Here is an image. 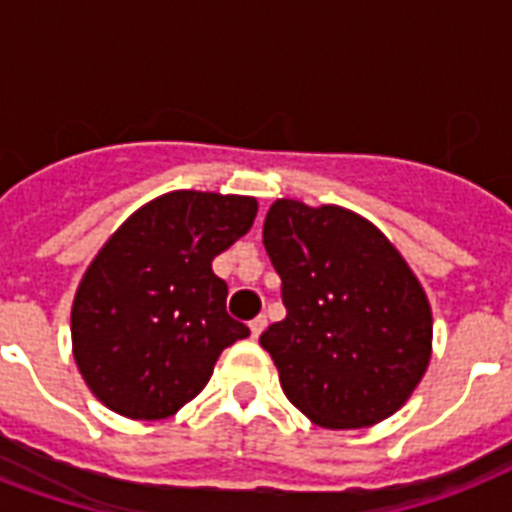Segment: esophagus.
Instances as JSON below:
<instances>
[{
  "mask_svg": "<svg viewBox=\"0 0 512 512\" xmlns=\"http://www.w3.org/2000/svg\"><path fill=\"white\" fill-rule=\"evenodd\" d=\"M265 324H268V319H265V316H257V319H252L249 321V332H252V337H260L263 335V329H265Z\"/></svg>",
  "mask_w": 512,
  "mask_h": 512,
  "instance_id": "obj_1",
  "label": "esophagus"
}]
</instances>
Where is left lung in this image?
<instances>
[{"instance_id": "obj_1", "label": "left lung", "mask_w": 512, "mask_h": 512, "mask_svg": "<svg viewBox=\"0 0 512 512\" xmlns=\"http://www.w3.org/2000/svg\"><path fill=\"white\" fill-rule=\"evenodd\" d=\"M265 252L287 319L260 335L281 388L321 428H369L398 412L430 361L433 316L398 249L350 209L273 201Z\"/></svg>"}]
</instances>
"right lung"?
Masks as SVG:
<instances>
[{
  "mask_svg": "<svg viewBox=\"0 0 512 512\" xmlns=\"http://www.w3.org/2000/svg\"><path fill=\"white\" fill-rule=\"evenodd\" d=\"M257 201L172 191L124 220L84 271L71 308L87 388L130 420H164L201 393L249 329L225 311L212 260L252 228Z\"/></svg>",
  "mask_w": 512,
  "mask_h": 512,
  "instance_id": "obj_1",
  "label": "right lung"
}]
</instances>
